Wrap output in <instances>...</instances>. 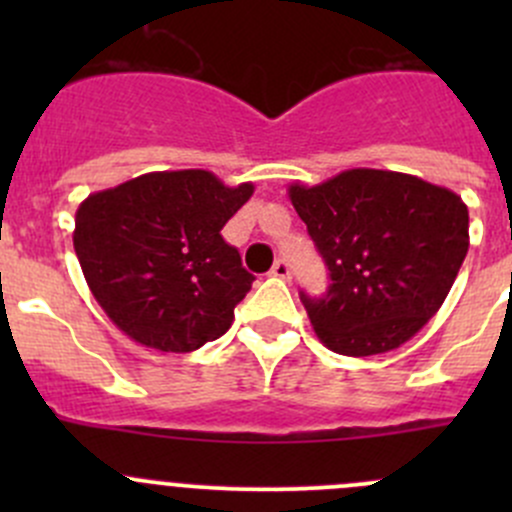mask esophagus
I'll list each match as a JSON object with an SVG mask.
<instances>
[{"instance_id":"1","label":"esophagus","mask_w":512,"mask_h":512,"mask_svg":"<svg viewBox=\"0 0 512 512\" xmlns=\"http://www.w3.org/2000/svg\"><path fill=\"white\" fill-rule=\"evenodd\" d=\"M272 277H280V280H289L292 277V267H289L287 260H277L275 267L270 270Z\"/></svg>"}]
</instances>
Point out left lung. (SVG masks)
<instances>
[{
	"instance_id": "left-lung-1",
	"label": "left lung",
	"mask_w": 512,
	"mask_h": 512,
	"mask_svg": "<svg viewBox=\"0 0 512 512\" xmlns=\"http://www.w3.org/2000/svg\"><path fill=\"white\" fill-rule=\"evenodd\" d=\"M287 193L332 277L327 297L302 292L319 342L344 356H374L421 332L466 260L461 195L376 168L292 183Z\"/></svg>"
}]
</instances>
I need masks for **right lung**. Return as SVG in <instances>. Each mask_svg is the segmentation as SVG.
Returning <instances> with one entry per match:
<instances>
[{
  "label": "right lung",
  "mask_w": 512,
  "mask_h": 512,
  "mask_svg": "<svg viewBox=\"0 0 512 512\" xmlns=\"http://www.w3.org/2000/svg\"><path fill=\"white\" fill-rule=\"evenodd\" d=\"M255 193L210 170H158L91 193L76 210L86 285L126 337L195 352L223 337L255 277L220 235Z\"/></svg>",
  "instance_id": "right-lung-1"
}]
</instances>
